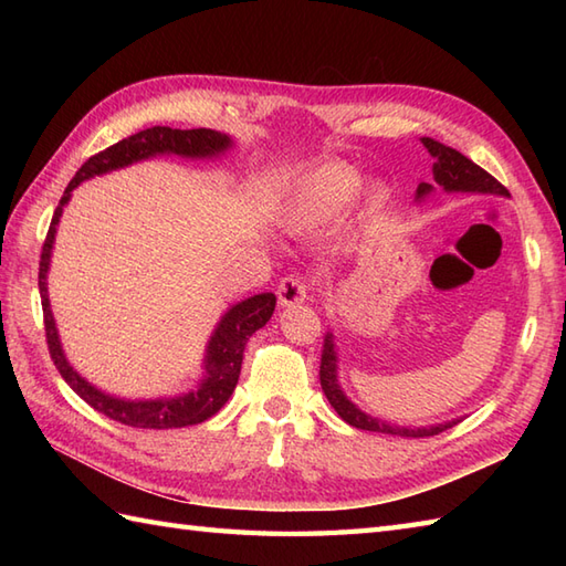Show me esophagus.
I'll return each instance as SVG.
<instances>
[{"instance_id": "obj_1", "label": "esophagus", "mask_w": 566, "mask_h": 566, "mask_svg": "<svg viewBox=\"0 0 566 566\" xmlns=\"http://www.w3.org/2000/svg\"><path fill=\"white\" fill-rule=\"evenodd\" d=\"M306 296H308V286L304 282V276L290 274V276H284L280 286H276V298H280V306L302 304V302H306Z\"/></svg>"}]
</instances>
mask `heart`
I'll list each match as a JSON object with an SVG mask.
<instances>
[{
  "label": "heart",
  "instance_id": "heart-1",
  "mask_svg": "<svg viewBox=\"0 0 566 566\" xmlns=\"http://www.w3.org/2000/svg\"><path fill=\"white\" fill-rule=\"evenodd\" d=\"M365 177L355 165L340 160L323 163L306 172L294 185L290 199L284 203L282 219L292 231H308V228L331 226L343 219L345 211L353 207ZM389 199V187L384 182L367 185L365 211H379Z\"/></svg>",
  "mask_w": 566,
  "mask_h": 566
}]
</instances>
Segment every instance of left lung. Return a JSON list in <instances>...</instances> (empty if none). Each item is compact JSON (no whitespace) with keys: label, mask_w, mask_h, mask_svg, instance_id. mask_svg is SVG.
Wrapping results in <instances>:
<instances>
[{"label":"left lung","mask_w":566,"mask_h":566,"mask_svg":"<svg viewBox=\"0 0 566 566\" xmlns=\"http://www.w3.org/2000/svg\"><path fill=\"white\" fill-rule=\"evenodd\" d=\"M420 143H423L428 153L436 158V163H432V179H436V185L442 187L444 191L509 197V189L503 187L499 179H494L486 170H482V167L474 165L469 158H464L460 150L442 146V143L436 138H420ZM432 189L436 187L428 182H420L416 189V199L423 201ZM318 377H321V389H323V394H326L331 406L335 408V413H338L347 426L359 428V430L387 432V436H401V438H428V436H438V432L460 423V418H454V420H448V423H438V426H428V428L426 426L411 428V426L387 423V420L365 413L363 408L347 399L343 387H340V381H338V347H335L333 331H328L326 338H323Z\"/></svg>","instance_id":"obj_1"}]
</instances>
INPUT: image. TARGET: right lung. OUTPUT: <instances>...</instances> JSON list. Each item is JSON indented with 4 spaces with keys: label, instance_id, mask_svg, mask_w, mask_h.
Wrapping results in <instances>:
<instances>
[{
    "label": "right lung",
    "instance_id": "right-lung-1",
    "mask_svg": "<svg viewBox=\"0 0 566 566\" xmlns=\"http://www.w3.org/2000/svg\"><path fill=\"white\" fill-rule=\"evenodd\" d=\"M228 148H233V138L211 128L179 130L170 126H153L140 130V134L128 136L124 140H118L116 146L92 155V158L80 167L77 175L72 177V182L65 187V195L60 197L51 228H48L39 270L48 350H51L60 377L67 381V387L75 391L82 401H87L94 411H99L112 420H118V423L124 426L148 430L185 428L203 423V420H209L213 413H219L223 403L231 399L238 384L240 365H243V353L250 335L260 331L264 323L272 318L276 296L272 292L255 294L226 311L221 321L216 323V328L207 343V355H203L201 365L203 375L195 389L179 396H160V399H118V396L106 394L84 379L80 371L67 363L63 345H60V335L51 311V298H48V270H51V255L60 216H63V209L67 207L72 189L87 182L92 177L122 170V167L140 160H150L155 155H179V158L203 160L219 158Z\"/></svg>",
    "mask_w": 566,
    "mask_h": 566
}]
</instances>
